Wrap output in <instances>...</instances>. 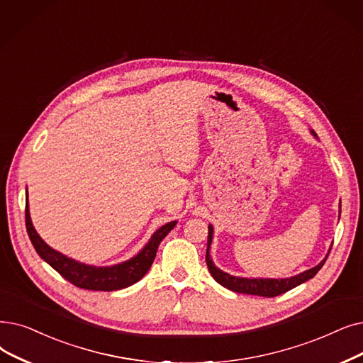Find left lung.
Instances as JSON below:
<instances>
[{"mask_svg":"<svg viewBox=\"0 0 363 363\" xmlns=\"http://www.w3.org/2000/svg\"><path fill=\"white\" fill-rule=\"evenodd\" d=\"M341 208V206H340ZM212 233L213 228L212 225H209V235H208V249H206V264H208V269L212 274V277L219 283V285H223L224 288L234 291V292H239V294H249V295H258V296H267V298H273L277 295L285 294L288 291H291L292 288L301 285V283L310 280L311 277L316 276V273L322 269L326 258L316 267H313V269L289 277V279H243V277H234L230 276L224 272H220L219 269H216L215 264L211 259L209 255V246L212 243Z\"/></svg>","mask_w":363,"mask_h":363,"instance_id":"obj_1","label":"left lung"}]
</instances>
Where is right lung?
Listing matches in <instances>:
<instances>
[{"mask_svg":"<svg viewBox=\"0 0 363 363\" xmlns=\"http://www.w3.org/2000/svg\"><path fill=\"white\" fill-rule=\"evenodd\" d=\"M25 223L29 240L34 245L37 254L47 264L52 265L62 277L71 281L74 286L89 291H117L128 288L143 279L150 270V267L155 258L157 249H159V245L166 238L167 233L177 225L175 220H172V223L157 230L151 240L145 245V247L140 250L135 258L129 261L113 267H91L62 255L55 249H52L49 245L44 243V240L40 238L35 228L33 227V223H30L28 201L25 208Z\"/></svg>","mask_w":363,"mask_h":363,"instance_id":"obj_1","label":"right lung"}]
</instances>
